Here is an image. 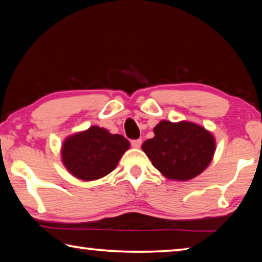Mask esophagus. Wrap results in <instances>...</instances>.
<instances>
[{"instance_id": "obj_1", "label": "esophagus", "mask_w": 262, "mask_h": 262, "mask_svg": "<svg viewBox=\"0 0 262 262\" xmlns=\"http://www.w3.org/2000/svg\"><path fill=\"white\" fill-rule=\"evenodd\" d=\"M142 144V140L138 139V140H132V146L134 148H140Z\"/></svg>"}]
</instances>
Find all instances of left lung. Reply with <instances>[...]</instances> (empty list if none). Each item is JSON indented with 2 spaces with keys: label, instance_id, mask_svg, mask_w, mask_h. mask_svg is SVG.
<instances>
[{
  "label": "left lung",
  "instance_id": "left-lung-1",
  "mask_svg": "<svg viewBox=\"0 0 262 262\" xmlns=\"http://www.w3.org/2000/svg\"><path fill=\"white\" fill-rule=\"evenodd\" d=\"M154 134L142 143V150L169 180H190L212 162L215 139L202 126L189 121L162 120L155 126Z\"/></svg>",
  "mask_w": 262,
  "mask_h": 262
}]
</instances>
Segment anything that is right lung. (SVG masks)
<instances>
[{"label":"right lung","mask_w":262,"mask_h":262,"mask_svg":"<svg viewBox=\"0 0 262 262\" xmlns=\"http://www.w3.org/2000/svg\"><path fill=\"white\" fill-rule=\"evenodd\" d=\"M129 146L124 136L92 126L64 140L61 148L62 162L69 173L80 180H97L116 168Z\"/></svg>","instance_id":"right-lung-1"}]
</instances>
